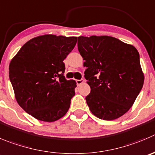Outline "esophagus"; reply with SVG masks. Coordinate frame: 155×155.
Masks as SVG:
<instances>
[{"instance_id":"obj_1","label":"esophagus","mask_w":155,"mask_h":155,"mask_svg":"<svg viewBox=\"0 0 155 155\" xmlns=\"http://www.w3.org/2000/svg\"><path fill=\"white\" fill-rule=\"evenodd\" d=\"M84 82V79H81V80H76L77 85H81V84H83Z\"/></svg>"}]
</instances>
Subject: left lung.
I'll return each mask as SVG.
<instances>
[{"label": "left lung", "mask_w": 155, "mask_h": 155, "mask_svg": "<svg viewBox=\"0 0 155 155\" xmlns=\"http://www.w3.org/2000/svg\"><path fill=\"white\" fill-rule=\"evenodd\" d=\"M78 47L91 87L86 101L91 113L113 120L129 111L144 84L138 50L108 36H79Z\"/></svg>", "instance_id": "left-lung-1"}]
</instances>
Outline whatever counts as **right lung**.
Masks as SVG:
<instances>
[{"mask_svg": "<svg viewBox=\"0 0 155 155\" xmlns=\"http://www.w3.org/2000/svg\"><path fill=\"white\" fill-rule=\"evenodd\" d=\"M77 37L43 35L22 46L9 65V78L19 105L44 122H54L68 110L77 87L64 76V58Z\"/></svg>", "mask_w": 155, "mask_h": 155, "instance_id": "1", "label": "right lung"}]
</instances>
